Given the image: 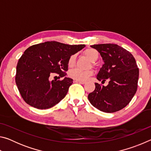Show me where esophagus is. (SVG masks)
Wrapping results in <instances>:
<instances>
[{
	"mask_svg": "<svg viewBox=\"0 0 151 151\" xmlns=\"http://www.w3.org/2000/svg\"><path fill=\"white\" fill-rule=\"evenodd\" d=\"M74 82H75V83H79L81 84H85L86 83V81H76V80H75Z\"/></svg>",
	"mask_w": 151,
	"mask_h": 151,
	"instance_id": "obj_1",
	"label": "esophagus"
}]
</instances>
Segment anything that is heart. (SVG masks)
I'll use <instances>...</instances> for the list:
<instances>
[{"label": "heart", "mask_w": 151, "mask_h": 151, "mask_svg": "<svg viewBox=\"0 0 151 151\" xmlns=\"http://www.w3.org/2000/svg\"><path fill=\"white\" fill-rule=\"evenodd\" d=\"M84 54H85L91 61H93V62L96 60L99 57L98 52H97L95 49H93V48H88V49L85 50V52H84ZM75 55H71L70 57L68 58L67 61V65L68 66V68H73L75 65ZM93 73L94 71L92 69L83 70L78 69V68H75V69H73L69 71L68 76H69L70 78L75 79V80L84 81H86L89 76L93 75Z\"/></svg>", "instance_id": "heart-1"}]
</instances>
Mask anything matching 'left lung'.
<instances>
[{
    "instance_id": "1",
    "label": "left lung",
    "mask_w": 151,
    "mask_h": 151,
    "mask_svg": "<svg viewBox=\"0 0 151 151\" xmlns=\"http://www.w3.org/2000/svg\"><path fill=\"white\" fill-rule=\"evenodd\" d=\"M100 53L104 64L96 78L109 85L95 83V89L88 94L90 103L104 112H114L124 108L136 93L139 70L131 52L115 44L91 46Z\"/></svg>"
}]
</instances>
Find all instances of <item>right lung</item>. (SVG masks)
<instances>
[{
  "mask_svg": "<svg viewBox=\"0 0 151 151\" xmlns=\"http://www.w3.org/2000/svg\"><path fill=\"white\" fill-rule=\"evenodd\" d=\"M85 47L48 41L28 48L18 61L15 76L23 100L39 109H49L59 103L67 94L73 79L50 81V76L57 73L65 77L68 58Z\"/></svg>",
  "mask_w": 151,
  "mask_h": 151,
  "instance_id": "right-lung-1",
  "label": "right lung"
}]
</instances>
